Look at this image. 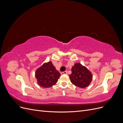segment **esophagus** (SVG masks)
Wrapping results in <instances>:
<instances>
[{
  "label": "esophagus",
  "mask_w": 123,
  "mask_h": 123,
  "mask_svg": "<svg viewBox=\"0 0 123 123\" xmlns=\"http://www.w3.org/2000/svg\"><path fill=\"white\" fill-rule=\"evenodd\" d=\"M62 74H67V71H64L61 73Z\"/></svg>",
  "instance_id": "34e87169"
}]
</instances>
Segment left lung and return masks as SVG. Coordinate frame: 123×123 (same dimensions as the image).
I'll return each mask as SVG.
<instances>
[{
	"mask_svg": "<svg viewBox=\"0 0 123 123\" xmlns=\"http://www.w3.org/2000/svg\"><path fill=\"white\" fill-rule=\"evenodd\" d=\"M71 70L72 73L69 77L73 84L81 88L88 86L92 81V75L87 68L77 63L72 67Z\"/></svg>",
	"mask_w": 123,
	"mask_h": 123,
	"instance_id": "8db88e82",
	"label": "left lung"
}]
</instances>
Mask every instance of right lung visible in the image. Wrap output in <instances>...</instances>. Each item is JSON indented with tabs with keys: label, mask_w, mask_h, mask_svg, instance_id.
Wrapping results in <instances>:
<instances>
[{
	"label": "right lung",
	"mask_w": 123,
	"mask_h": 123,
	"mask_svg": "<svg viewBox=\"0 0 123 123\" xmlns=\"http://www.w3.org/2000/svg\"><path fill=\"white\" fill-rule=\"evenodd\" d=\"M60 76L61 74L51 62L44 63L36 70L35 73L38 85L43 88H49L55 85Z\"/></svg>",
	"instance_id": "obj_1"
}]
</instances>
